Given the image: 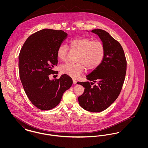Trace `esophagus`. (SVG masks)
<instances>
[{"mask_svg":"<svg viewBox=\"0 0 148 148\" xmlns=\"http://www.w3.org/2000/svg\"><path fill=\"white\" fill-rule=\"evenodd\" d=\"M73 84H77V81L75 79H73Z\"/></svg>","mask_w":148,"mask_h":148,"instance_id":"obj_1","label":"esophagus"}]
</instances>
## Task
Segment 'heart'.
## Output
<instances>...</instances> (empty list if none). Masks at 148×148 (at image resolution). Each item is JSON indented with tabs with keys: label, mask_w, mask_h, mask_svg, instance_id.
Returning a JSON list of instances; mask_svg holds the SVG:
<instances>
[{
	"label": "heart",
	"mask_w": 148,
	"mask_h": 148,
	"mask_svg": "<svg viewBox=\"0 0 148 148\" xmlns=\"http://www.w3.org/2000/svg\"><path fill=\"white\" fill-rule=\"evenodd\" d=\"M71 49L79 51L76 64L67 63L61 67L62 73L73 78H77L86 68L89 70L97 68L102 62L104 56V47L100 41L92 40L87 37H77L71 39L69 42ZM68 52L66 44L60 45L57 49L56 55L59 60L64 61Z\"/></svg>",
	"instance_id": "obj_1"
}]
</instances>
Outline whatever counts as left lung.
Instances as JSON below:
<instances>
[{
  "label": "left lung",
  "mask_w": 148,
  "mask_h": 148,
  "mask_svg": "<svg viewBox=\"0 0 148 148\" xmlns=\"http://www.w3.org/2000/svg\"><path fill=\"white\" fill-rule=\"evenodd\" d=\"M91 32L98 35L103 42L104 56L98 67L86 76L90 84L88 81L77 82L84 88L78 101L85 110L97 113L106 110L118 97L125 77L127 61L119 42L108 32L99 29Z\"/></svg>",
  "instance_id": "left-lung-1"
}]
</instances>
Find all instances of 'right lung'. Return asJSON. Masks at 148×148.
I'll return each instance as SVG.
<instances>
[{
    "label": "right lung",
    "mask_w": 148,
    "mask_h": 148,
    "mask_svg": "<svg viewBox=\"0 0 148 148\" xmlns=\"http://www.w3.org/2000/svg\"><path fill=\"white\" fill-rule=\"evenodd\" d=\"M67 36L63 30L44 29L29 36L21 48L19 56L21 84L30 101L40 110L58 106L73 84L66 74L53 80L49 77L58 64L57 49Z\"/></svg>",
    "instance_id": "right-lung-1"
}]
</instances>
